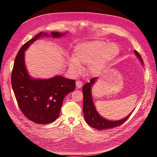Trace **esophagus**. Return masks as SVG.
Returning <instances> with one entry per match:
<instances>
[{"instance_id":"34e87169","label":"esophagus","mask_w":157,"mask_h":157,"mask_svg":"<svg viewBox=\"0 0 157 157\" xmlns=\"http://www.w3.org/2000/svg\"><path fill=\"white\" fill-rule=\"evenodd\" d=\"M76 87L78 88H80L83 86V83H82V81H77L76 82Z\"/></svg>"}]
</instances>
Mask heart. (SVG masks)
<instances>
[{"mask_svg":"<svg viewBox=\"0 0 157 157\" xmlns=\"http://www.w3.org/2000/svg\"><path fill=\"white\" fill-rule=\"evenodd\" d=\"M119 53L118 46L108 44L102 40H95L82 43L74 48L73 57L68 60L71 72L79 73L82 65L88 64L87 71L91 75L99 74Z\"/></svg>","mask_w":157,"mask_h":157,"instance_id":"heart-1","label":"heart"}]
</instances>
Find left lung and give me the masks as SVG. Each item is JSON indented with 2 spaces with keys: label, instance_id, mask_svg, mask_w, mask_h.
<instances>
[{
  "label": "left lung",
  "instance_id": "8db88e82",
  "mask_svg": "<svg viewBox=\"0 0 157 157\" xmlns=\"http://www.w3.org/2000/svg\"><path fill=\"white\" fill-rule=\"evenodd\" d=\"M134 53L136 56L139 58L140 61L143 64V61L142 58L139 53L134 50ZM97 78H94L90 79L89 83H86L83 87V114L85 118V120L88 124L97 130H105V129H110L116 127H118L123 124L128 118L130 117V115L132 113V112L128 116L122 120L117 121H111L108 120L98 114L95 108V105L93 102L92 97V86L95 83Z\"/></svg>",
  "mask_w": 157,
  "mask_h": 157
}]
</instances>
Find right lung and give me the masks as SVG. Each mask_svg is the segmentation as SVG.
<instances>
[{"label":"right lung","mask_w":157,"mask_h":157,"mask_svg":"<svg viewBox=\"0 0 157 157\" xmlns=\"http://www.w3.org/2000/svg\"><path fill=\"white\" fill-rule=\"evenodd\" d=\"M52 37L64 34L51 33ZM41 36H49L40 32L25 43L16 55L11 74V85L16 101L23 114L29 120L39 124H48L59 117L64 97L73 92L75 80L57 76L48 79H35L27 72L25 64V51Z\"/></svg>","instance_id":"right-lung-1"}]
</instances>
